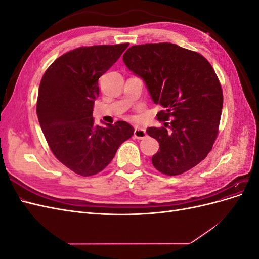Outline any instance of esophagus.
Returning a JSON list of instances; mask_svg holds the SVG:
<instances>
[{
    "instance_id": "34e87169",
    "label": "esophagus",
    "mask_w": 259,
    "mask_h": 259,
    "mask_svg": "<svg viewBox=\"0 0 259 259\" xmlns=\"http://www.w3.org/2000/svg\"><path fill=\"white\" fill-rule=\"evenodd\" d=\"M134 136H135V138H137V139H144V138H146V136H147L146 130L136 127L135 131H134Z\"/></svg>"
}]
</instances>
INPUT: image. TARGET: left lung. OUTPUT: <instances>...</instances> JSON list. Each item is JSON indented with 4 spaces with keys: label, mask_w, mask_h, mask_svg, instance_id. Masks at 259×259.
I'll use <instances>...</instances> for the list:
<instances>
[{
    "label": "left lung",
    "mask_w": 259,
    "mask_h": 259,
    "mask_svg": "<svg viewBox=\"0 0 259 259\" xmlns=\"http://www.w3.org/2000/svg\"><path fill=\"white\" fill-rule=\"evenodd\" d=\"M123 61L143 77L152 100L163 107L156 119L164 126L147 130L160 144L153 166L176 176L198 165L213 148L223 109L222 85L208 60L164 42L131 46Z\"/></svg>",
    "instance_id": "left-lung-1"
}]
</instances>
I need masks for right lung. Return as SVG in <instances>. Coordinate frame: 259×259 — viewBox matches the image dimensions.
Segmentation results:
<instances>
[{"label":"right lung","instance_id":"add662e5","mask_svg":"<svg viewBox=\"0 0 259 259\" xmlns=\"http://www.w3.org/2000/svg\"><path fill=\"white\" fill-rule=\"evenodd\" d=\"M128 45L74 49L61 55L43 74L36 101L38 122L56 159L77 175L98 174L112 161L120 145L134 134L125 121L103 127L93 119L99 77Z\"/></svg>","mask_w":259,"mask_h":259}]
</instances>
